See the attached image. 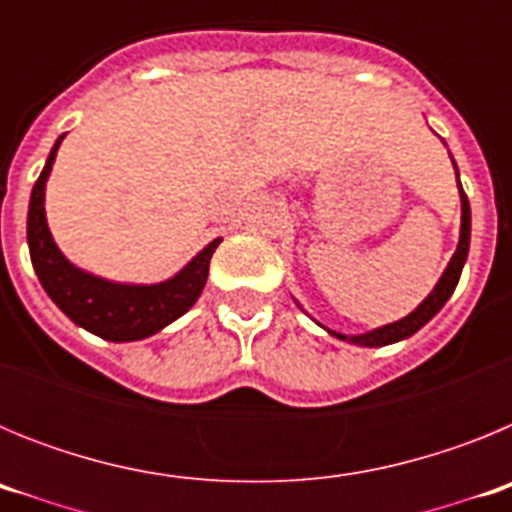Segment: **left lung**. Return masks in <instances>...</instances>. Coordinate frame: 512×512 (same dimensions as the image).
I'll return each instance as SVG.
<instances>
[{
	"label": "left lung",
	"mask_w": 512,
	"mask_h": 512,
	"mask_svg": "<svg viewBox=\"0 0 512 512\" xmlns=\"http://www.w3.org/2000/svg\"><path fill=\"white\" fill-rule=\"evenodd\" d=\"M451 164H454V158H451ZM454 169H456V164H454ZM456 182H459V169H456ZM459 200H461L459 246H456L449 266L443 269V274H441V279L436 282V287L431 289V295L425 297V300L420 302V305L415 307L410 315L395 320V323L382 325V328L366 330V333H356V336H346V333H338V330H330V328H325V325L318 323L320 328L328 330L333 338H341V341L354 343V346H366V348L390 346V343L405 341V338H410L413 333H418V330L423 328V325L428 323V320H431L433 315H436V312L446 305V302H449V297L454 295V289H456V284H459V277H461V269H464V264H467L469 235H472V210H469V200H467V194H464V189H461V182H459Z\"/></svg>",
	"instance_id": "1"
}]
</instances>
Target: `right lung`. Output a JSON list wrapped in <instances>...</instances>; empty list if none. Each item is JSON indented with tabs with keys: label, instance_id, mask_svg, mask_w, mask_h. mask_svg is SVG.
Returning <instances> with one entry per match:
<instances>
[{
	"label": "right lung",
	"instance_id": "add662e5",
	"mask_svg": "<svg viewBox=\"0 0 512 512\" xmlns=\"http://www.w3.org/2000/svg\"><path fill=\"white\" fill-rule=\"evenodd\" d=\"M63 138L66 133L56 140V146L48 153V161L40 171L33 194H30V207H27V246H30L33 269L48 297L71 323L104 341H143L182 318L197 302L210 274L212 253L223 238L207 243L184 269L156 284L112 282L71 264L53 241L48 220H45V182L51 176Z\"/></svg>",
	"mask_w": 512,
	"mask_h": 512
}]
</instances>
